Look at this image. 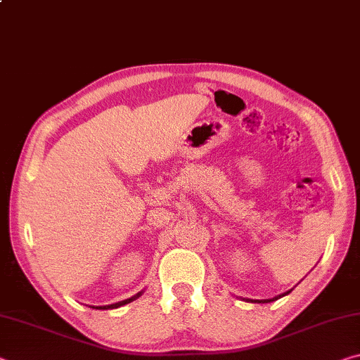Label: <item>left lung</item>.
<instances>
[{
	"mask_svg": "<svg viewBox=\"0 0 360 360\" xmlns=\"http://www.w3.org/2000/svg\"><path fill=\"white\" fill-rule=\"evenodd\" d=\"M290 290H288V292H284V294H281V295H278V297H275V298H266V300H252V298H245L246 302H254V303H268V302H273V300H278L279 297H284V295H288Z\"/></svg>",
	"mask_w": 360,
	"mask_h": 360,
	"instance_id": "left-lung-1",
	"label": "left lung"
}]
</instances>
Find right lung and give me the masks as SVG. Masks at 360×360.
Wrapping results in <instances>:
<instances>
[{"mask_svg": "<svg viewBox=\"0 0 360 360\" xmlns=\"http://www.w3.org/2000/svg\"><path fill=\"white\" fill-rule=\"evenodd\" d=\"M143 292H138L136 295H133L131 298H127V300H122V302H117V303H112V304H105V307H96V308H100V309H112V308H119V307H122V304H127V303H130V302H133V300H136V298L141 295ZM95 308V307H94Z\"/></svg>", "mask_w": 360, "mask_h": 360, "instance_id": "obj_1", "label": "right lung"}]
</instances>
